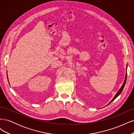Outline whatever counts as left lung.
<instances>
[{"mask_svg":"<svg viewBox=\"0 0 134 134\" xmlns=\"http://www.w3.org/2000/svg\"><path fill=\"white\" fill-rule=\"evenodd\" d=\"M127 65H126V75H125V80H124V83H123V84L122 85V86H121V87L120 88V90L118 91V92H117V93L116 94V95L115 96V97H113V99L111 100V101L110 102H109L108 104H109V103H111L112 101H113L117 97H118L121 93V92H122V91H123V90H124V87H125V84H126V79H127ZM107 104V105H108ZM107 105H106V106H107Z\"/></svg>","mask_w":134,"mask_h":134,"instance_id":"1","label":"left lung"}]
</instances>
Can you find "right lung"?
Here are the masks:
<instances>
[{
	"mask_svg": "<svg viewBox=\"0 0 134 134\" xmlns=\"http://www.w3.org/2000/svg\"><path fill=\"white\" fill-rule=\"evenodd\" d=\"M7 78H8V75H7ZM9 82V81H8Z\"/></svg>",
	"mask_w": 134,
	"mask_h": 134,
	"instance_id": "add662e5",
	"label": "right lung"
}]
</instances>
